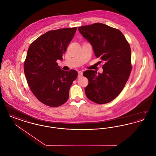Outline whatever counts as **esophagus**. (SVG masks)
Returning a JSON list of instances; mask_svg holds the SVG:
<instances>
[{
	"mask_svg": "<svg viewBox=\"0 0 156 156\" xmlns=\"http://www.w3.org/2000/svg\"><path fill=\"white\" fill-rule=\"evenodd\" d=\"M78 77H81L82 75V72L81 71H79L78 72Z\"/></svg>",
	"mask_w": 156,
	"mask_h": 156,
	"instance_id": "obj_1",
	"label": "esophagus"
}]
</instances>
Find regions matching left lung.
Masks as SVG:
<instances>
[{
  "label": "left lung",
  "instance_id": "obj_1",
  "mask_svg": "<svg viewBox=\"0 0 156 156\" xmlns=\"http://www.w3.org/2000/svg\"><path fill=\"white\" fill-rule=\"evenodd\" d=\"M78 30L92 46L95 56L105 63L101 74L94 70L83 73L88 80L86 96L97 104L109 103L119 95L129 79L132 69L130 45L120 30L102 23L81 26Z\"/></svg>",
  "mask_w": 156,
  "mask_h": 156
}]
</instances>
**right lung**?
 <instances>
[{
  "label": "right lung",
  "instance_id": "1",
  "mask_svg": "<svg viewBox=\"0 0 156 156\" xmlns=\"http://www.w3.org/2000/svg\"><path fill=\"white\" fill-rule=\"evenodd\" d=\"M77 27L51 30L37 38L28 49L24 71L30 90L39 101L51 107L66 103L73 81L74 69H61L56 62L74 36Z\"/></svg>",
  "mask_w": 156,
  "mask_h": 156
}]
</instances>
